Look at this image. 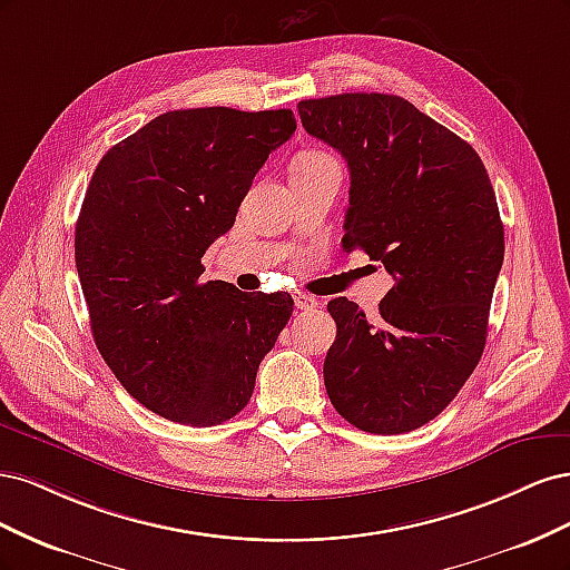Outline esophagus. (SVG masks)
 I'll return each mask as SVG.
<instances>
[{
  "mask_svg": "<svg viewBox=\"0 0 570 570\" xmlns=\"http://www.w3.org/2000/svg\"><path fill=\"white\" fill-rule=\"evenodd\" d=\"M292 299H295L297 308H316L318 306V302L312 295H306V292H295Z\"/></svg>",
  "mask_w": 570,
  "mask_h": 570,
  "instance_id": "esophagus-1",
  "label": "esophagus"
}]
</instances>
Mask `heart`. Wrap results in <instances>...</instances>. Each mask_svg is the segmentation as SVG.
Masks as SVG:
<instances>
[{
  "instance_id": "obj_1",
  "label": "heart",
  "mask_w": 570,
  "mask_h": 570,
  "mask_svg": "<svg viewBox=\"0 0 570 570\" xmlns=\"http://www.w3.org/2000/svg\"><path fill=\"white\" fill-rule=\"evenodd\" d=\"M292 166H335V168H340L337 166V161H335V157H331V154L327 151H321V149H308V151H302L299 157L295 159V164Z\"/></svg>"
}]
</instances>
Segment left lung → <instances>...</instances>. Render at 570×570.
<instances>
[{"mask_svg": "<svg viewBox=\"0 0 570 570\" xmlns=\"http://www.w3.org/2000/svg\"><path fill=\"white\" fill-rule=\"evenodd\" d=\"M302 126L350 166L342 249L394 278L368 318L327 302L337 337L323 381L344 421L400 435L433 421L478 366L504 262V226L475 149L396 95L347 92L297 105Z\"/></svg>", "mask_w": 570, "mask_h": 570, "instance_id": "1", "label": "left lung"}]
</instances>
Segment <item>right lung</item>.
Returning a JSON list of instances; mask_svg holds the SVG:
<instances>
[{"mask_svg": "<svg viewBox=\"0 0 570 570\" xmlns=\"http://www.w3.org/2000/svg\"><path fill=\"white\" fill-rule=\"evenodd\" d=\"M297 130L289 109H180L97 164L76 223V268L99 354L132 400L209 428L243 411L292 297L199 283L252 180Z\"/></svg>", "mask_w": 570, "mask_h": 570, "instance_id": "obj_1", "label": "right lung"}]
</instances>
